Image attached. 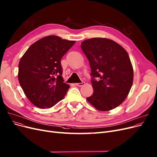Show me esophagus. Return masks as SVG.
I'll return each mask as SVG.
<instances>
[{
  "instance_id": "esophagus-1",
  "label": "esophagus",
  "mask_w": 157,
  "mask_h": 157,
  "mask_svg": "<svg viewBox=\"0 0 157 157\" xmlns=\"http://www.w3.org/2000/svg\"><path fill=\"white\" fill-rule=\"evenodd\" d=\"M76 84V86H84V84H85V82H82L81 83H77V84Z\"/></svg>"
}]
</instances>
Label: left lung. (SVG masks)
Masks as SVG:
<instances>
[{"instance_id":"8db88e82","label":"left lung","mask_w":157,"mask_h":157,"mask_svg":"<svg viewBox=\"0 0 157 157\" xmlns=\"http://www.w3.org/2000/svg\"><path fill=\"white\" fill-rule=\"evenodd\" d=\"M80 46L92 76L94 93L86 100L100 111L115 109L125 100L132 86L133 67L127 52L116 41L104 37L86 40Z\"/></svg>"}]
</instances>
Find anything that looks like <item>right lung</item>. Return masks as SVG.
<instances>
[{
  "instance_id": "add662e5",
  "label": "right lung",
  "mask_w": 157,
  "mask_h": 157,
  "mask_svg": "<svg viewBox=\"0 0 157 157\" xmlns=\"http://www.w3.org/2000/svg\"><path fill=\"white\" fill-rule=\"evenodd\" d=\"M75 42L48 36L31 45L21 57L18 80L34 106L49 109L67 94L70 86L63 82L61 59Z\"/></svg>"
}]
</instances>
